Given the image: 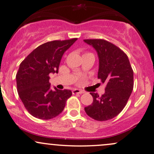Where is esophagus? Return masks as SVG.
I'll list each match as a JSON object with an SVG mask.
<instances>
[{
	"label": "esophagus",
	"instance_id": "obj_1",
	"mask_svg": "<svg viewBox=\"0 0 154 154\" xmlns=\"http://www.w3.org/2000/svg\"><path fill=\"white\" fill-rule=\"evenodd\" d=\"M72 93H73V94H82L84 93V91L82 90H80V89H78V88H75L73 89V91H72Z\"/></svg>",
	"mask_w": 154,
	"mask_h": 154
}]
</instances>
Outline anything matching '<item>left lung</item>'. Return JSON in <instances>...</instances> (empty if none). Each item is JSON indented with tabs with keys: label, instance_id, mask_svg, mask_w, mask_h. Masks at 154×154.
<instances>
[{
	"label": "left lung",
	"instance_id": "1",
	"mask_svg": "<svg viewBox=\"0 0 154 154\" xmlns=\"http://www.w3.org/2000/svg\"><path fill=\"white\" fill-rule=\"evenodd\" d=\"M98 54V78L106 84L105 93L99 96L90 93L94 100L85 107L86 114L96 121L113 119L122 111L134 88V71L128 56L113 43L103 39L83 40Z\"/></svg>",
	"mask_w": 154,
	"mask_h": 154
}]
</instances>
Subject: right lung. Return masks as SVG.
Returning <instances> with one entry per match:
<instances>
[{
    "instance_id": "obj_1",
    "label": "right lung",
    "mask_w": 154,
    "mask_h": 154,
    "mask_svg": "<svg viewBox=\"0 0 154 154\" xmlns=\"http://www.w3.org/2000/svg\"><path fill=\"white\" fill-rule=\"evenodd\" d=\"M77 38L53 41L34 49L21 62L16 74L19 97L30 114L43 120L54 119L65 108L70 90L51 89L49 74L58 72L63 55Z\"/></svg>"
}]
</instances>
